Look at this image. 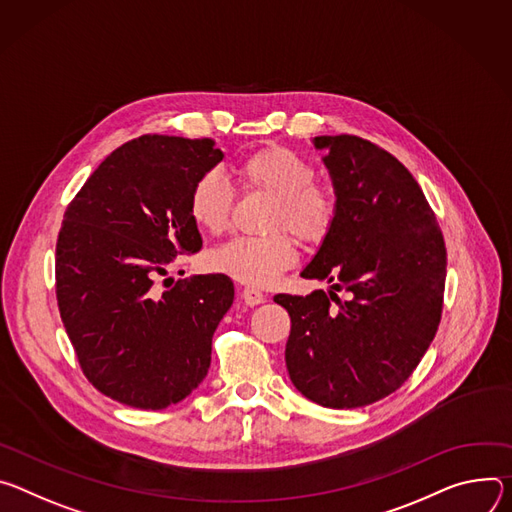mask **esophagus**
<instances>
[{"instance_id": "obj_1", "label": "esophagus", "mask_w": 512, "mask_h": 512, "mask_svg": "<svg viewBox=\"0 0 512 512\" xmlns=\"http://www.w3.org/2000/svg\"><path fill=\"white\" fill-rule=\"evenodd\" d=\"M242 299L246 301V305L256 307V305H260V303L266 301V295L260 293L258 289H254V287H246V289L242 291Z\"/></svg>"}]
</instances>
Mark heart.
Returning <instances> with one entry per match:
<instances>
[{
  "label": "heart",
  "mask_w": 512,
  "mask_h": 512,
  "mask_svg": "<svg viewBox=\"0 0 512 512\" xmlns=\"http://www.w3.org/2000/svg\"><path fill=\"white\" fill-rule=\"evenodd\" d=\"M236 175L246 189L264 191L276 199L270 227H287L297 238L321 240L333 223L337 201L329 187L315 183L313 166L285 146H264L248 154ZM234 195L219 173L201 175L189 195L193 223L209 234L225 230ZM297 248L285 234L268 238L240 236L211 254V266L250 287H270L280 274L297 264Z\"/></svg>",
  "instance_id": "heart-1"
}]
</instances>
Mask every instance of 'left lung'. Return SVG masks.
Segmentation results:
<instances>
[{"label": "left lung", "mask_w": 512, "mask_h": 512, "mask_svg": "<svg viewBox=\"0 0 512 512\" xmlns=\"http://www.w3.org/2000/svg\"><path fill=\"white\" fill-rule=\"evenodd\" d=\"M337 201L303 278L344 287L276 295L291 315L285 350L295 388L329 409L372 405L399 388L441 319L445 244L419 183L386 150L356 136H317ZM334 305H330V301Z\"/></svg>", "instance_id": "1"}]
</instances>
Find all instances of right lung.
I'll list each match as a JSON object with an SVG mask.
<instances>
[{"instance_id":"obj_1","label":"right lung","mask_w":512,"mask_h":512,"mask_svg":"<svg viewBox=\"0 0 512 512\" xmlns=\"http://www.w3.org/2000/svg\"><path fill=\"white\" fill-rule=\"evenodd\" d=\"M223 152L211 138L140 136L113 150L65 211L56 299L89 382L122 405L160 411L207 376L213 333L234 303L225 274L175 285L179 254L201 250L195 181Z\"/></svg>"}]
</instances>
